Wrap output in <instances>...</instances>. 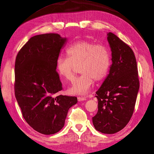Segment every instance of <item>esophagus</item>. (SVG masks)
<instances>
[{
  "mask_svg": "<svg viewBox=\"0 0 154 154\" xmlns=\"http://www.w3.org/2000/svg\"><path fill=\"white\" fill-rule=\"evenodd\" d=\"M87 99V98L85 96H79L78 97V101H82V100H86Z\"/></svg>",
  "mask_w": 154,
  "mask_h": 154,
  "instance_id": "esophagus-1",
  "label": "esophagus"
}]
</instances>
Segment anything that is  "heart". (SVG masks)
I'll use <instances>...</instances> for the list:
<instances>
[{
	"mask_svg": "<svg viewBox=\"0 0 154 154\" xmlns=\"http://www.w3.org/2000/svg\"><path fill=\"white\" fill-rule=\"evenodd\" d=\"M67 57H60L57 61V72L68 81H72L76 66L82 74L75 79L69 89L73 94L89 92L94 80H102L107 76L110 66V54L107 47L89 41H79L68 47Z\"/></svg>",
	"mask_w": 154,
	"mask_h": 154,
	"instance_id": "obj_1",
	"label": "heart"
}]
</instances>
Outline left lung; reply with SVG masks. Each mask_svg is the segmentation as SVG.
<instances>
[{
  "label": "left lung",
  "mask_w": 154,
  "mask_h": 154,
  "mask_svg": "<svg viewBox=\"0 0 154 154\" xmlns=\"http://www.w3.org/2000/svg\"><path fill=\"white\" fill-rule=\"evenodd\" d=\"M112 64L108 76L96 92L98 111L92 117L97 131L114 134L123 129L134 112L139 79L134 52L112 32L107 33Z\"/></svg>",
  "instance_id": "left-lung-1"
}]
</instances>
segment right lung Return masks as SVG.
<instances>
[{
    "instance_id": "add662e5",
    "label": "right lung",
    "mask_w": 154,
    "mask_h": 154,
    "mask_svg": "<svg viewBox=\"0 0 154 154\" xmlns=\"http://www.w3.org/2000/svg\"><path fill=\"white\" fill-rule=\"evenodd\" d=\"M57 33L34 36L19 51L15 64V95L28 125L43 134H53L65 125L76 97L58 94L63 89L56 70L66 42Z\"/></svg>"
}]
</instances>
